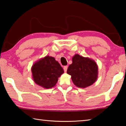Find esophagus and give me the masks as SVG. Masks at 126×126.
I'll use <instances>...</instances> for the list:
<instances>
[{
  "label": "esophagus",
  "mask_w": 126,
  "mask_h": 126,
  "mask_svg": "<svg viewBox=\"0 0 126 126\" xmlns=\"http://www.w3.org/2000/svg\"><path fill=\"white\" fill-rule=\"evenodd\" d=\"M67 68H68V66H64L63 67V69H64V72L65 73L67 71Z\"/></svg>",
  "instance_id": "1"
}]
</instances>
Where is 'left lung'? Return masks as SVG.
<instances>
[{"mask_svg": "<svg viewBox=\"0 0 126 126\" xmlns=\"http://www.w3.org/2000/svg\"><path fill=\"white\" fill-rule=\"evenodd\" d=\"M72 63L69 65L67 73L71 76L75 85L79 88H86L97 80L98 67L93 59L75 54Z\"/></svg>", "mask_w": 126, "mask_h": 126, "instance_id": "8db88e82", "label": "left lung"}]
</instances>
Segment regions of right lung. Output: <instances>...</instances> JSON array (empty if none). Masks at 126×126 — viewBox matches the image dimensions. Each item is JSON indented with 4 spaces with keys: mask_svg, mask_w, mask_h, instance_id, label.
<instances>
[{
    "mask_svg": "<svg viewBox=\"0 0 126 126\" xmlns=\"http://www.w3.org/2000/svg\"><path fill=\"white\" fill-rule=\"evenodd\" d=\"M31 72L35 82L47 89L55 86L58 78L64 73L58 62L49 55L35 62L31 67Z\"/></svg>",
    "mask_w": 126,
    "mask_h": 126,
    "instance_id": "obj_1",
    "label": "right lung"
}]
</instances>
